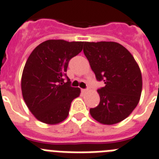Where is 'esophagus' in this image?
Masks as SVG:
<instances>
[{"mask_svg":"<svg viewBox=\"0 0 159 159\" xmlns=\"http://www.w3.org/2000/svg\"><path fill=\"white\" fill-rule=\"evenodd\" d=\"M81 91H82L83 93H87L88 92V89H81Z\"/></svg>","mask_w":159,"mask_h":159,"instance_id":"34e87169","label":"esophagus"}]
</instances>
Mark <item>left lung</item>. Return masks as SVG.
Listing matches in <instances>:
<instances>
[{
    "label": "left lung",
    "mask_w": 159,
    "mask_h": 159,
    "mask_svg": "<svg viewBox=\"0 0 159 159\" xmlns=\"http://www.w3.org/2000/svg\"><path fill=\"white\" fill-rule=\"evenodd\" d=\"M84 53L98 81L100 103L90 115L105 125H112L128 117L139 103L142 76L138 64L129 51L113 41L84 42Z\"/></svg>",
    "instance_id": "left-lung-1"
}]
</instances>
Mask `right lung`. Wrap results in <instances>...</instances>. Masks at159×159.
Wrapping results in <instances>:
<instances>
[{
    "label": "right lung",
    "mask_w": 159,
    "mask_h": 159,
    "mask_svg": "<svg viewBox=\"0 0 159 159\" xmlns=\"http://www.w3.org/2000/svg\"><path fill=\"white\" fill-rule=\"evenodd\" d=\"M84 42L48 40L35 48L23 68L21 89L31 114L42 123L57 124L67 118L80 89L70 86L68 62L80 53ZM64 76L68 81L64 82Z\"/></svg>",
    "instance_id": "right-lung-1"
}]
</instances>
